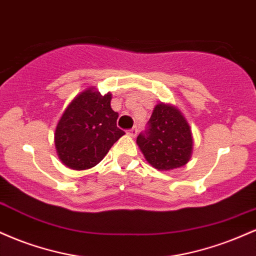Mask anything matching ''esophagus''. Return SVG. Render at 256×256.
Wrapping results in <instances>:
<instances>
[{
  "label": "esophagus",
  "mask_w": 256,
  "mask_h": 256,
  "mask_svg": "<svg viewBox=\"0 0 256 256\" xmlns=\"http://www.w3.org/2000/svg\"><path fill=\"white\" fill-rule=\"evenodd\" d=\"M128 134H130L132 137H136L137 134H138V128H137V126H134V128H130V131H128Z\"/></svg>",
  "instance_id": "34e87169"
}]
</instances>
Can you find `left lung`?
Wrapping results in <instances>:
<instances>
[{"mask_svg": "<svg viewBox=\"0 0 256 256\" xmlns=\"http://www.w3.org/2000/svg\"><path fill=\"white\" fill-rule=\"evenodd\" d=\"M137 144L150 165L160 171H170L189 161L192 131L180 112L160 104L154 108L146 130L138 134Z\"/></svg>", "mask_w": 256, "mask_h": 256, "instance_id": "left-lung-1", "label": "left lung"}]
</instances>
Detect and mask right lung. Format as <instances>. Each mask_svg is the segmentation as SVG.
Wrapping results in <instances>:
<instances>
[{
    "label": "right lung",
    "mask_w": 256,
    "mask_h": 256,
    "mask_svg": "<svg viewBox=\"0 0 256 256\" xmlns=\"http://www.w3.org/2000/svg\"><path fill=\"white\" fill-rule=\"evenodd\" d=\"M110 94L91 89L78 95L61 116L55 130L58 158L73 170L98 165L125 134L116 126L118 113L110 107Z\"/></svg>",
    "instance_id": "add662e5"
}]
</instances>
